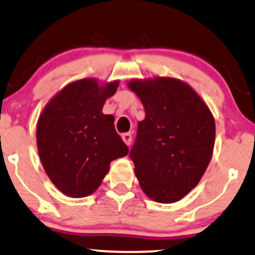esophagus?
<instances>
[{
	"mask_svg": "<svg viewBox=\"0 0 255 255\" xmlns=\"http://www.w3.org/2000/svg\"><path fill=\"white\" fill-rule=\"evenodd\" d=\"M122 138H123V140H124V142H125V144L130 145V144H131V140H132V134H131L130 132L123 133V134H122Z\"/></svg>",
	"mask_w": 255,
	"mask_h": 255,
	"instance_id": "34e87169",
	"label": "esophagus"
}]
</instances>
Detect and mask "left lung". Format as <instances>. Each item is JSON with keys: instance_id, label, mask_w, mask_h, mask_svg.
I'll return each instance as SVG.
<instances>
[{"instance_id": "8db88e82", "label": "left lung", "mask_w": 255, "mask_h": 255, "mask_svg": "<svg viewBox=\"0 0 255 255\" xmlns=\"http://www.w3.org/2000/svg\"><path fill=\"white\" fill-rule=\"evenodd\" d=\"M128 86L145 111L130 151L140 188L155 202H178L208 168L216 133L214 117L180 80H132Z\"/></svg>"}]
</instances>
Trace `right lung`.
<instances>
[{"label":"right lung","instance_id":"obj_1","mask_svg":"<svg viewBox=\"0 0 255 255\" xmlns=\"http://www.w3.org/2000/svg\"><path fill=\"white\" fill-rule=\"evenodd\" d=\"M119 81L99 86L98 80L75 81L51 99L37 124L39 157L53 185L73 198L100 186L110 163L128 154L117 133L113 116L104 115L107 98Z\"/></svg>","mask_w":255,"mask_h":255}]
</instances>
